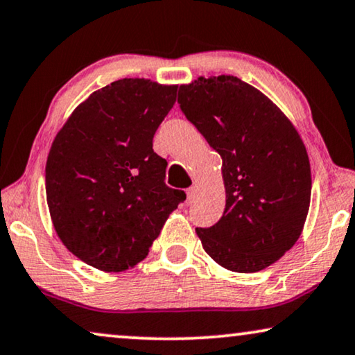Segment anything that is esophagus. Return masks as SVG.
Returning <instances> with one entry per match:
<instances>
[{
	"instance_id": "1",
	"label": "esophagus",
	"mask_w": 355,
	"mask_h": 355,
	"mask_svg": "<svg viewBox=\"0 0 355 355\" xmlns=\"http://www.w3.org/2000/svg\"><path fill=\"white\" fill-rule=\"evenodd\" d=\"M186 193H187V203H192L193 198H196V189H193V187L187 189Z\"/></svg>"
}]
</instances>
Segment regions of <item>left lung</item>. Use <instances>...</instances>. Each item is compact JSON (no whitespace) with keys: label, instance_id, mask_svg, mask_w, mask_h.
<instances>
[{"label":"left lung","instance_id":"8db88e82","mask_svg":"<svg viewBox=\"0 0 355 355\" xmlns=\"http://www.w3.org/2000/svg\"><path fill=\"white\" fill-rule=\"evenodd\" d=\"M178 103L223 159L226 207L216 225L196 230L203 249L236 273L273 265L297 242L310 207L299 132L268 96L234 76L181 85Z\"/></svg>","mask_w":355,"mask_h":355}]
</instances>
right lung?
Instances as JSON below:
<instances>
[{
  "instance_id": "obj_1",
  "label": "right lung",
  "mask_w": 355,
  "mask_h": 355,
  "mask_svg": "<svg viewBox=\"0 0 355 355\" xmlns=\"http://www.w3.org/2000/svg\"><path fill=\"white\" fill-rule=\"evenodd\" d=\"M178 85L121 79L72 111L48 153L46 202L66 249L101 271L134 268L148 255L186 193L164 184L153 135Z\"/></svg>"
}]
</instances>
